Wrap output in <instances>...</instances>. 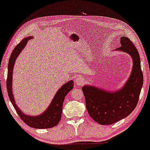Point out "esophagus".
<instances>
[{
	"label": "esophagus",
	"mask_w": 150,
	"mask_h": 150,
	"mask_svg": "<svg viewBox=\"0 0 150 150\" xmlns=\"http://www.w3.org/2000/svg\"><path fill=\"white\" fill-rule=\"evenodd\" d=\"M75 83L77 86H81V85H83L84 83V80L81 77H78L75 79Z\"/></svg>",
	"instance_id": "obj_1"
}]
</instances>
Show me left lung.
<instances>
[{
	"instance_id": "1",
	"label": "left lung",
	"mask_w": 150,
	"mask_h": 150,
	"mask_svg": "<svg viewBox=\"0 0 150 150\" xmlns=\"http://www.w3.org/2000/svg\"><path fill=\"white\" fill-rule=\"evenodd\" d=\"M120 44L121 46L116 50L129 54L133 62L132 72L125 86L112 92L94 86L82 88L89 115L100 125L113 124L130 115L139 101L144 83L137 49L127 37L120 38Z\"/></svg>"
}]
</instances>
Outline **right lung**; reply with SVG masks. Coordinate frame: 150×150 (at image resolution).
I'll use <instances>...</instances> for the list:
<instances>
[{
    "label": "right lung",
    "mask_w": 150,
    "mask_h": 150,
    "mask_svg": "<svg viewBox=\"0 0 150 150\" xmlns=\"http://www.w3.org/2000/svg\"><path fill=\"white\" fill-rule=\"evenodd\" d=\"M32 37L25 38L21 40L17 45L15 46L14 50L11 53V57L8 61V74L6 79V88L8 97L11 100L13 106H14L15 110L19 116L21 120L28 126L35 129H48L55 127L59 123L61 118V115L62 112V104L64 98L67 93L72 90L73 88V81H70L64 83L60 88L54 96L51 104L49 105L48 109L44 111L41 115L38 116H30L24 114L20 109L18 108L17 104H15V100L13 96L12 91V79H13V71L15 62L18 56L21 52L26 45L27 42Z\"/></svg>",
    "instance_id": "add662e5"
}]
</instances>
